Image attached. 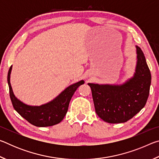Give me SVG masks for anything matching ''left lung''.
I'll use <instances>...</instances> for the list:
<instances>
[{"label": "left lung", "mask_w": 159, "mask_h": 159, "mask_svg": "<svg viewBox=\"0 0 159 159\" xmlns=\"http://www.w3.org/2000/svg\"><path fill=\"white\" fill-rule=\"evenodd\" d=\"M135 47L137 63L133 77L120 85L88 83L92 90L96 114L104 121L125 123L147 103L152 76L143 52Z\"/></svg>", "instance_id": "left-lung-1"}]
</instances>
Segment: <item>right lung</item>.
Here are the masks:
<instances>
[{
	"label": "right lung",
	"instance_id": "1",
	"mask_svg": "<svg viewBox=\"0 0 159 159\" xmlns=\"http://www.w3.org/2000/svg\"><path fill=\"white\" fill-rule=\"evenodd\" d=\"M12 68V66L10 67L7 74V83L13 107L28 122L37 127H48L60 123L66 114L70 100L75 91L85 83L84 80H81L69 85L57 97L46 104L41 106H31L23 103L14 95L10 84Z\"/></svg>",
	"mask_w": 159,
	"mask_h": 159
}]
</instances>
